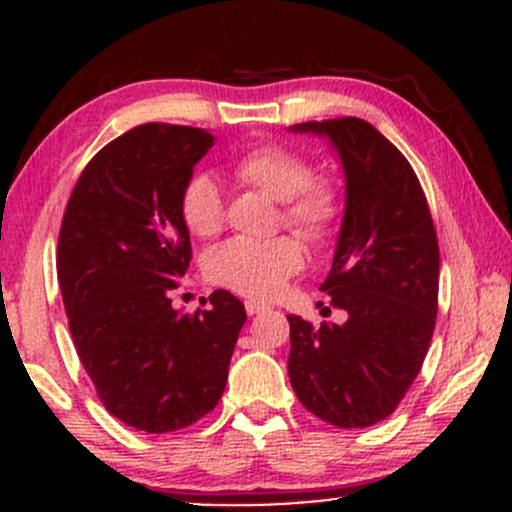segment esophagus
Returning <instances> with one entry per match:
<instances>
[{"instance_id": "esophagus-1", "label": "esophagus", "mask_w": 512, "mask_h": 512, "mask_svg": "<svg viewBox=\"0 0 512 512\" xmlns=\"http://www.w3.org/2000/svg\"><path fill=\"white\" fill-rule=\"evenodd\" d=\"M245 310H248V315H257V313H264V310H267V305L260 301H245Z\"/></svg>"}]
</instances>
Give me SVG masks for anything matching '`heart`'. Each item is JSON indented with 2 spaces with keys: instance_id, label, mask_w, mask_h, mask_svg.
Here are the masks:
<instances>
[{
  "instance_id": "obj_1",
  "label": "heart",
  "mask_w": 512,
  "mask_h": 512,
  "mask_svg": "<svg viewBox=\"0 0 512 512\" xmlns=\"http://www.w3.org/2000/svg\"><path fill=\"white\" fill-rule=\"evenodd\" d=\"M233 173L248 185L281 202V221L305 240H325L342 214L337 190L327 180H315L308 161L296 151L276 144L255 146L233 163ZM180 214L187 231L211 238L223 226V195L211 175L197 173L180 195ZM303 250L289 236L252 240L231 238L209 250L204 272L211 284L240 296L272 298L286 279L301 269Z\"/></svg>"
}]
</instances>
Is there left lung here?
Returning a JSON list of instances; mask_svg holds the SVG:
<instances>
[{
	"label": "left lung",
	"instance_id": "1",
	"mask_svg": "<svg viewBox=\"0 0 512 512\" xmlns=\"http://www.w3.org/2000/svg\"><path fill=\"white\" fill-rule=\"evenodd\" d=\"M344 170V216L320 289L344 325L289 315V378L317 419L366 428L387 419L419 375L438 315V238L419 178L370 122H301Z\"/></svg>",
	"mask_w": 512,
	"mask_h": 512
}]
</instances>
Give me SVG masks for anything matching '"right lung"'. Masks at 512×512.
Instances as JSON below:
<instances>
[{
	"label": "right lung",
	"instance_id": "right-lung-1",
	"mask_svg": "<svg viewBox=\"0 0 512 512\" xmlns=\"http://www.w3.org/2000/svg\"><path fill=\"white\" fill-rule=\"evenodd\" d=\"M211 146L207 129H129L91 158L64 211L57 279L76 354L105 409L137 431H178L209 414L248 320L223 289L195 315L168 296L192 257L182 187Z\"/></svg>",
	"mask_w": 512,
	"mask_h": 512
}]
</instances>
